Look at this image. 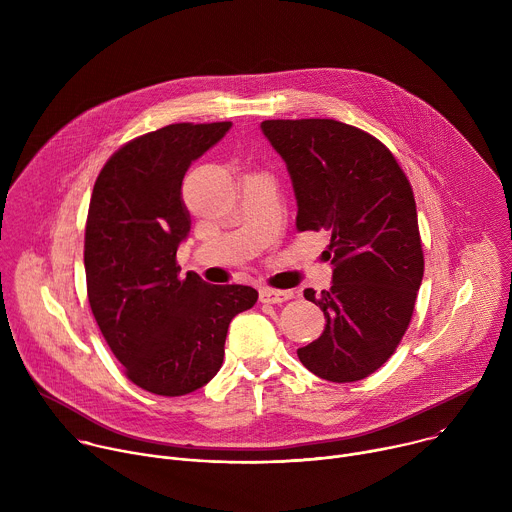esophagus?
<instances>
[{"label": "esophagus", "instance_id": "esophagus-1", "mask_svg": "<svg viewBox=\"0 0 512 512\" xmlns=\"http://www.w3.org/2000/svg\"><path fill=\"white\" fill-rule=\"evenodd\" d=\"M294 298V294L291 291H279V289H271V287H263L259 291V300L263 304H283L287 300Z\"/></svg>", "mask_w": 512, "mask_h": 512}]
</instances>
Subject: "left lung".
<instances>
[{"instance_id":"left-lung-1","label":"left lung","mask_w":512,"mask_h":512,"mask_svg":"<svg viewBox=\"0 0 512 512\" xmlns=\"http://www.w3.org/2000/svg\"><path fill=\"white\" fill-rule=\"evenodd\" d=\"M263 135L287 166L298 231H328L332 287L306 300L326 318L298 348L304 367L332 383L373 375L401 342L423 279L411 184L385 145L334 119H269Z\"/></svg>"}]
</instances>
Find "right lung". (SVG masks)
Returning a JSON list of instances; mask_svg holds the SVG:
<instances>
[{"mask_svg":"<svg viewBox=\"0 0 512 512\" xmlns=\"http://www.w3.org/2000/svg\"><path fill=\"white\" fill-rule=\"evenodd\" d=\"M174 123L131 139L103 166L89 204L85 273L93 316L125 375L164 397L188 395L221 369L231 320L255 306L249 285L180 275L190 233L182 180L231 129Z\"/></svg>","mask_w":512,"mask_h":512,"instance_id":"obj_1","label":"right lung"}]
</instances>
